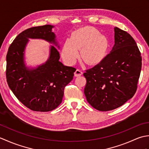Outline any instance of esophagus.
<instances>
[{
	"label": "esophagus",
	"mask_w": 149,
	"mask_h": 149,
	"mask_svg": "<svg viewBox=\"0 0 149 149\" xmlns=\"http://www.w3.org/2000/svg\"><path fill=\"white\" fill-rule=\"evenodd\" d=\"M82 74H83V72H82V70H79V69H77L76 70H75V72H74V75L75 77L81 76Z\"/></svg>",
	"instance_id": "obj_1"
}]
</instances>
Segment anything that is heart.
<instances>
[{
    "instance_id": "obj_1",
    "label": "heart",
    "mask_w": 149,
    "mask_h": 149,
    "mask_svg": "<svg viewBox=\"0 0 149 149\" xmlns=\"http://www.w3.org/2000/svg\"><path fill=\"white\" fill-rule=\"evenodd\" d=\"M108 46L106 36L92 27L82 28L72 34L70 39L63 43L61 56L68 65H74L79 58L80 50L81 58L90 65L97 64L104 58Z\"/></svg>"
}]
</instances>
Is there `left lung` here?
Listing matches in <instances>:
<instances>
[{"mask_svg": "<svg viewBox=\"0 0 149 149\" xmlns=\"http://www.w3.org/2000/svg\"><path fill=\"white\" fill-rule=\"evenodd\" d=\"M115 45L99 64L84 73L88 102L100 111L115 109L134 96L141 68V56L130 34L115 27Z\"/></svg>", "mask_w": 149, "mask_h": 149, "instance_id": "8db88e82", "label": "left lung"}]
</instances>
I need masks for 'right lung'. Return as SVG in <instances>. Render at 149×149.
I'll list each match as a JSON object with an SVG mask.
<instances>
[{"label":"right lung","instance_id":"1","mask_svg":"<svg viewBox=\"0 0 149 149\" xmlns=\"http://www.w3.org/2000/svg\"><path fill=\"white\" fill-rule=\"evenodd\" d=\"M51 25L33 27L15 38L6 56V79L19 101L34 111L47 112L62 102L65 86L73 79L76 69L59 61V53L54 46L50 48L47 61L35 68L24 63V50L29 38L42 39L59 48Z\"/></svg>","mask_w":149,"mask_h":149}]
</instances>
